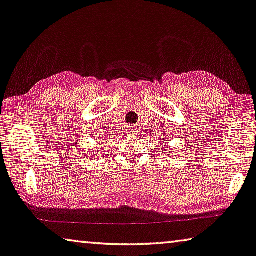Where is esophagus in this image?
Returning a JSON list of instances; mask_svg holds the SVG:
<instances>
[{
  "label": "esophagus",
  "instance_id": "esophagus-1",
  "mask_svg": "<svg viewBox=\"0 0 256 256\" xmlns=\"http://www.w3.org/2000/svg\"><path fill=\"white\" fill-rule=\"evenodd\" d=\"M130 130H132L130 132H135V129H130Z\"/></svg>",
  "mask_w": 256,
  "mask_h": 256
}]
</instances>
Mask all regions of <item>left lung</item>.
I'll list each match as a JSON object with an SVG mask.
<instances>
[{
    "label": "left lung",
    "mask_w": 256,
    "mask_h": 256,
    "mask_svg": "<svg viewBox=\"0 0 256 256\" xmlns=\"http://www.w3.org/2000/svg\"><path fill=\"white\" fill-rule=\"evenodd\" d=\"M166 148H169V146H168V145H166ZM168 156H170V154H168Z\"/></svg>",
    "instance_id": "obj_1"
}]
</instances>
